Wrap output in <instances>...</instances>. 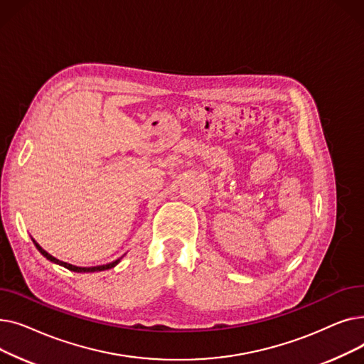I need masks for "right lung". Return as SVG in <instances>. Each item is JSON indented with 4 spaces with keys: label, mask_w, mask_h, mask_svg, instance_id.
I'll return each instance as SVG.
<instances>
[{
    "label": "right lung",
    "mask_w": 364,
    "mask_h": 364,
    "mask_svg": "<svg viewBox=\"0 0 364 364\" xmlns=\"http://www.w3.org/2000/svg\"><path fill=\"white\" fill-rule=\"evenodd\" d=\"M33 243H35V246H36V250L40 251L47 259H50L51 262H54V264H59V265H63L65 269H68V270H70V272H75V273H94V272H103V270H107V269H112V267H114L117 265L119 261H121V258H118L117 261H113V262H109V264H105V265H95V267H78V265H73V264H69V262H65V261H62V259H57L55 257H53L51 254H48L47 251H44L43 247L38 245L35 240H33Z\"/></svg>",
    "instance_id": "right-lung-1"
}]
</instances>
